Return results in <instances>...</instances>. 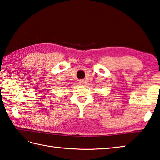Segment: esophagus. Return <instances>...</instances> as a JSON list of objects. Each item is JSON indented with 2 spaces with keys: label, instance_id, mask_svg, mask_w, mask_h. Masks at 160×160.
<instances>
[{
  "label": "esophagus",
  "instance_id": "1",
  "mask_svg": "<svg viewBox=\"0 0 160 160\" xmlns=\"http://www.w3.org/2000/svg\"><path fill=\"white\" fill-rule=\"evenodd\" d=\"M77 82L79 83H83V80H81V79H80V80H78Z\"/></svg>",
  "mask_w": 160,
  "mask_h": 160
}]
</instances>
